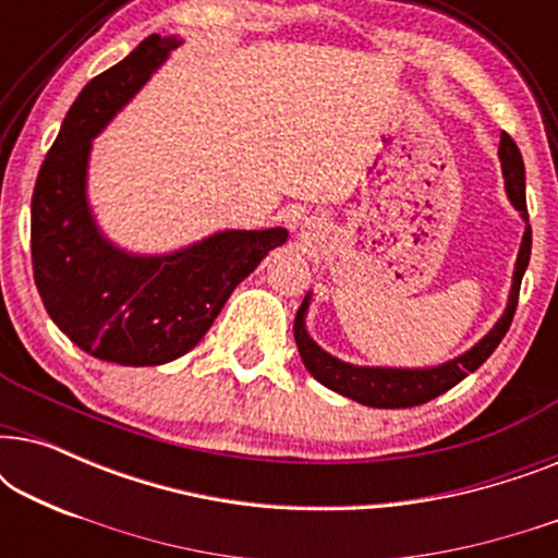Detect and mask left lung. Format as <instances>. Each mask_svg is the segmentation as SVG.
<instances>
[{
	"mask_svg": "<svg viewBox=\"0 0 558 558\" xmlns=\"http://www.w3.org/2000/svg\"><path fill=\"white\" fill-rule=\"evenodd\" d=\"M500 167L502 178H506V193L513 203L515 210H521L525 220V231L521 241V251L515 258V271H513V284H510L506 312L498 323L493 325V330L485 335L483 340L475 342L468 353L457 355L454 361H447L434 368H371V365H353L340 361L317 345L307 332V317L312 294L304 296L302 307L296 310L294 317V340L300 348L302 363L319 384L330 388V391L348 396L363 407L373 409H409L418 407L437 399L449 388L460 384L462 378H468V373H475L487 357L493 355V350L500 345V340L506 338L510 323H513L515 307H518V292H521V279L525 274L531 258V226H529V210H525V167L523 157L518 151L515 142L508 134L500 136Z\"/></svg>",
	"mask_w": 558,
	"mask_h": 558,
	"instance_id": "obj_1",
	"label": "left lung"
}]
</instances>
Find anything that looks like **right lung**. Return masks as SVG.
I'll return each instance as SVG.
<instances>
[{"label":"right lung","mask_w":558,"mask_h":558,"mask_svg":"<svg viewBox=\"0 0 558 558\" xmlns=\"http://www.w3.org/2000/svg\"><path fill=\"white\" fill-rule=\"evenodd\" d=\"M178 37L149 35L96 75L45 157L33 193V271L52 323L106 363L162 365L193 350L233 289L287 241L284 228L218 231L172 254L113 246L86 195L90 140L165 63Z\"/></svg>","instance_id":"1"}]
</instances>
